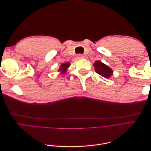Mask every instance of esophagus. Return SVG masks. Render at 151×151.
Masks as SVG:
<instances>
[{"label":"esophagus","instance_id":"obj_1","mask_svg":"<svg viewBox=\"0 0 151 151\" xmlns=\"http://www.w3.org/2000/svg\"><path fill=\"white\" fill-rule=\"evenodd\" d=\"M77 58H84V56H83V55L79 53L77 55Z\"/></svg>","mask_w":151,"mask_h":151}]
</instances>
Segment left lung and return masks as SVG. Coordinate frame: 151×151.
<instances>
[{"label": "left lung", "mask_w": 151, "mask_h": 151, "mask_svg": "<svg viewBox=\"0 0 151 151\" xmlns=\"http://www.w3.org/2000/svg\"><path fill=\"white\" fill-rule=\"evenodd\" d=\"M93 65L95 68V72L104 78L109 79L113 74V71L111 68L100 60L96 61Z\"/></svg>", "instance_id": "8db88e82"}]
</instances>
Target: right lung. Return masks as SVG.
Listing matches in <instances>:
<instances>
[{"mask_svg":"<svg viewBox=\"0 0 151 151\" xmlns=\"http://www.w3.org/2000/svg\"><path fill=\"white\" fill-rule=\"evenodd\" d=\"M70 65V63L69 62H67V63H63L62 64L60 65V68L58 69V71L60 72L61 74H64L65 73L67 72L68 68L69 67V66Z\"/></svg>","mask_w":151,"mask_h":151,"instance_id":"1","label":"right lung"}]
</instances>
